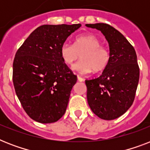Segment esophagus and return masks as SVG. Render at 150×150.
<instances>
[{
	"label": "esophagus",
	"instance_id": "obj_1",
	"mask_svg": "<svg viewBox=\"0 0 150 150\" xmlns=\"http://www.w3.org/2000/svg\"><path fill=\"white\" fill-rule=\"evenodd\" d=\"M78 80H79V82H83V81H84V79L82 77H81L80 75H78Z\"/></svg>",
	"mask_w": 150,
	"mask_h": 150
}]
</instances>
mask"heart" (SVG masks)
<instances>
[{
  "label": "heart",
  "mask_w": 150,
  "mask_h": 150,
  "mask_svg": "<svg viewBox=\"0 0 150 150\" xmlns=\"http://www.w3.org/2000/svg\"><path fill=\"white\" fill-rule=\"evenodd\" d=\"M93 35L78 36L74 44L64 43L61 46V56L65 64L72 65L79 57L81 60L75 64L73 70L82 74H87L93 70L100 72L107 68L110 59L108 48Z\"/></svg>",
  "instance_id": "1"
}]
</instances>
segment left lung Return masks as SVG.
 Returning <instances> with one entry per match:
<instances>
[{
  "mask_svg": "<svg viewBox=\"0 0 150 150\" xmlns=\"http://www.w3.org/2000/svg\"><path fill=\"white\" fill-rule=\"evenodd\" d=\"M101 31L109 43L110 59L100 77L86 80L87 100L94 114L114 120L132 105L139 79L136 53L127 39L105 23L86 24Z\"/></svg>",
  "mask_w": 150,
  "mask_h": 150,
  "instance_id": "1",
  "label": "left lung"
}]
</instances>
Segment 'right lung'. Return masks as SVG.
Masks as SVG:
<instances>
[{
	"label": "right lung",
	"instance_id": "right-lung-1",
	"mask_svg": "<svg viewBox=\"0 0 150 150\" xmlns=\"http://www.w3.org/2000/svg\"><path fill=\"white\" fill-rule=\"evenodd\" d=\"M81 25H41L15 54L12 75L15 93L25 111L34 121L53 123L65 113L77 76L61 58V48Z\"/></svg>",
	"mask_w": 150,
	"mask_h": 150
}]
</instances>
